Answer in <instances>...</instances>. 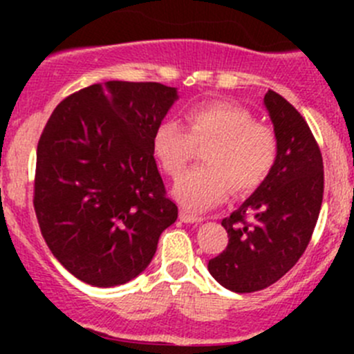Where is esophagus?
I'll use <instances>...</instances> for the list:
<instances>
[{
    "label": "esophagus",
    "mask_w": 354,
    "mask_h": 354,
    "mask_svg": "<svg viewBox=\"0 0 354 354\" xmlns=\"http://www.w3.org/2000/svg\"><path fill=\"white\" fill-rule=\"evenodd\" d=\"M180 219H181V223H187V224H198L203 221L202 217L194 216V214H188V212H185V210H181L180 212Z\"/></svg>",
    "instance_id": "1"
}]
</instances>
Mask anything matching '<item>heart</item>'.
I'll return each mask as SVG.
<instances>
[{
	"label": "heart",
	"mask_w": 354,
	"mask_h": 354,
	"mask_svg": "<svg viewBox=\"0 0 354 354\" xmlns=\"http://www.w3.org/2000/svg\"><path fill=\"white\" fill-rule=\"evenodd\" d=\"M185 121L188 131L180 121L162 120L152 137L157 160L171 176L183 171L195 145H207V166L187 171L173 185L185 209L202 212L223 202L231 187L245 195L267 180L277 159V138L272 128L257 123L252 111L226 101L203 102L185 111Z\"/></svg>",
	"instance_id": "heart-1"
}]
</instances>
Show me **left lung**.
Here are the masks:
<instances>
[{"instance_id": "left-lung-1", "label": "left lung", "mask_w": 354, "mask_h": 354, "mask_svg": "<svg viewBox=\"0 0 354 354\" xmlns=\"http://www.w3.org/2000/svg\"><path fill=\"white\" fill-rule=\"evenodd\" d=\"M277 138L267 180L223 226L226 250L209 260L214 279L234 292H253L279 281L310 243L324 197V162L306 121L277 92L263 97Z\"/></svg>"}]
</instances>
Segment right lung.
Segmentation results:
<instances>
[{
	"instance_id": "1",
	"label": "right lung",
	"mask_w": 354,
	"mask_h": 354,
	"mask_svg": "<svg viewBox=\"0 0 354 354\" xmlns=\"http://www.w3.org/2000/svg\"><path fill=\"white\" fill-rule=\"evenodd\" d=\"M176 99V88L157 82L111 80L68 95L46 123L34 209L49 250L77 279L128 283L176 221L152 149Z\"/></svg>"
}]
</instances>
